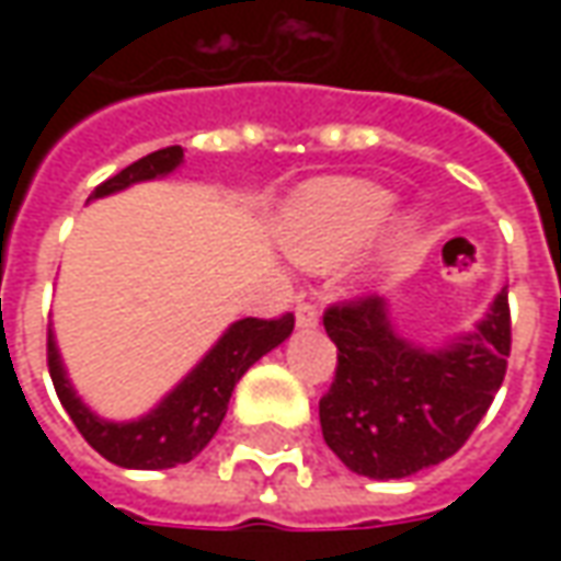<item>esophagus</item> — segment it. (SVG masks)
Listing matches in <instances>:
<instances>
[{
  "label": "esophagus",
  "instance_id": "1",
  "mask_svg": "<svg viewBox=\"0 0 561 561\" xmlns=\"http://www.w3.org/2000/svg\"><path fill=\"white\" fill-rule=\"evenodd\" d=\"M294 316H297V328L300 330H312L318 324V309L312 304H300Z\"/></svg>",
  "mask_w": 561,
  "mask_h": 561
}]
</instances>
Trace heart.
Returning a JSON list of instances; mask_svg holds the SVG:
<instances>
[{"label": "heart", "mask_w": 561, "mask_h": 561, "mask_svg": "<svg viewBox=\"0 0 561 561\" xmlns=\"http://www.w3.org/2000/svg\"><path fill=\"white\" fill-rule=\"evenodd\" d=\"M397 197L385 185L357 176H324L304 185L279 219L282 249L306 270H330L352 257L390 219ZM417 233L414 216L393 219L388 245H402Z\"/></svg>", "instance_id": "heart-1"}]
</instances>
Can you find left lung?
Instances as JSON below:
<instances>
[{
	"mask_svg": "<svg viewBox=\"0 0 561 561\" xmlns=\"http://www.w3.org/2000/svg\"><path fill=\"white\" fill-rule=\"evenodd\" d=\"M336 378L318 402L321 433L357 474L390 481L454 457L502 388L511 354L507 291L474 330L442 345L397 333L385 297L330 306Z\"/></svg>",
	"mask_w": 561,
	"mask_h": 561,
	"instance_id": "obj_1",
	"label": "left lung"
}]
</instances>
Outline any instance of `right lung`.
I'll use <instances>...</instances> for the list:
<instances>
[{
	"instance_id": "1",
	"label": "right lung",
	"mask_w": 561,
	"mask_h": 561,
	"mask_svg": "<svg viewBox=\"0 0 561 561\" xmlns=\"http://www.w3.org/2000/svg\"><path fill=\"white\" fill-rule=\"evenodd\" d=\"M183 164V149L164 147L149 152L135 164L104 180L90 201L123 192L128 185L161 180ZM294 316L273 318H240L225 330L219 342L209 348L195 369L164 397V400L140 414L135 421H104L80 400L75 385L68 381L66 364L56 348L54 330H47V366L54 378L56 397L62 402L68 417L75 421L80 435L90 442L104 459H111L123 469H173L180 462L195 459L216 430L225 421L228 402L237 388V381L245 376V369L273 352L276 345L291 336Z\"/></svg>"
}]
</instances>
